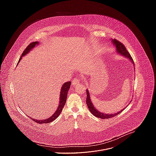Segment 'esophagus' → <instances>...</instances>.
I'll return each instance as SVG.
<instances>
[{
	"mask_svg": "<svg viewBox=\"0 0 156 156\" xmlns=\"http://www.w3.org/2000/svg\"><path fill=\"white\" fill-rule=\"evenodd\" d=\"M80 80L78 78H74V79L73 80V81H72V84H73V85H76V84H78V83H80Z\"/></svg>",
	"mask_w": 156,
	"mask_h": 156,
	"instance_id": "obj_1",
	"label": "esophagus"
}]
</instances>
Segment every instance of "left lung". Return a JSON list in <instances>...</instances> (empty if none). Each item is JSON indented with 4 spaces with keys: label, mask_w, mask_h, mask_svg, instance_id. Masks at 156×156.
Returning a JSON list of instances; mask_svg holds the SVG:
<instances>
[{
    "label": "left lung",
    "mask_w": 156,
    "mask_h": 156,
    "mask_svg": "<svg viewBox=\"0 0 156 156\" xmlns=\"http://www.w3.org/2000/svg\"><path fill=\"white\" fill-rule=\"evenodd\" d=\"M111 42H112L113 45H114L115 46L116 52H117V54H119L126 57L127 58H128L132 62V63L133 65H135V63H134V62H133V58H131L129 53L127 51V50L126 49L125 46L123 45V44H122L120 42L118 41L117 40H116L115 39L111 40ZM86 93H87L86 104L88 107L89 110H90V111L91 112V114H93V115L96 116V117H98V118H100V119H108V118L109 119L112 118V117H114L117 115L118 114H119L125 109V108L122 109L121 110L119 111V112H117V113H115L114 114H105V113H103V112H101L95 108L93 104L92 103V101H91V98H90V91H88V90H86Z\"/></svg>",
    "instance_id": "1"
}]
</instances>
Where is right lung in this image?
<instances>
[{
    "label": "right lung",
    "mask_w": 156,
    "mask_h": 156,
    "mask_svg": "<svg viewBox=\"0 0 156 156\" xmlns=\"http://www.w3.org/2000/svg\"><path fill=\"white\" fill-rule=\"evenodd\" d=\"M38 44H39V42H37V41L33 42H31V44H30V45L28 46V47L24 51L23 54H21V56L20 57V59L18 60L17 65L20 63L22 57H23L25 55H26V54H28L30 52V51H31L33 48H34L36 46H37ZM70 85H71V81L66 82L62 85V86L61 87V90H60L59 104H58L57 108L55 110V112H54V114L52 115H51L49 118H48L47 119H45V120H36L34 119H32L31 117H30L31 119H32L33 121L36 122L37 123H48L52 122V121L55 120L60 115V113L62 112V109H63V107H64V105L66 103V98H67V93H68V91H69V89H70Z\"/></svg>",
    "instance_id": "right-lung-1"
}]
</instances>
